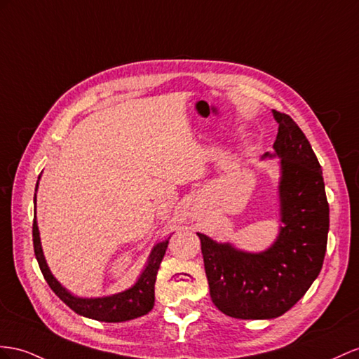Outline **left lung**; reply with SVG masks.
I'll return each instance as SVG.
<instances>
[{
  "label": "left lung",
  "mask_w": 359,
  "mask_h": 359,
  "mask_svg": "<svg viewBox=\"0 0 359 359\" xmlns=\"http://www.w3.org/2000/svg\"><path fill=\"white\" fill-rule=\"evenodd\" d=\"M279 124L273 144L280 158V232L261 253L238 250L203 233L201 243L209 292L226 316L243 320L276 318L305 296L323 265L329 205L323 174L305 133L294 119L273 110Z\"/></svg>",
  "instance_id": "8db88e82"
}]
</instances>
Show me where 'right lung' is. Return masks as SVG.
<instances>
[{
    "mask_svg": "<svg viewBox=\"0 0 359 359\" xmlns=\"http://www.w3.org/2000/svg\"><path fill=\"white\" fill-rule=\"evenodd\" d=\"M36 189H38V185H36ZM34 205H36V194H34ZM168 241L170 238L154 245V249L150 253L149 262H147L144 271L140 276V279L136 280V283L132 288L107 297L81 299V297L72 296V294L63 288L57 282V279L51 274L42 252L38 222H36V212L33 219L34 255H36V259H38L39 269L43 274L45 280H47V283L50 285V288L56 292V296L63 303H67L72 311L77 312V314L88 318H94L98 321H107V323H118V321L133 320V318L149 314V312L153 309L156 276H158L159 265L163 259L165 250H167L168 247Z\"/></svg>",
    "mask_w": 359,
    "mask_h": 359,
    "instance_id": "add662e5",
    "label": "right lung"
}]
</instances>
